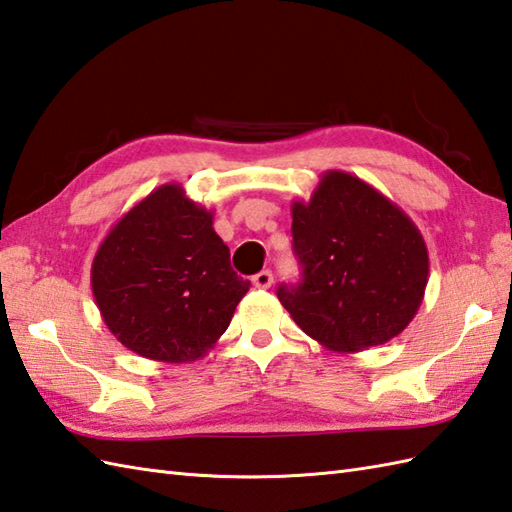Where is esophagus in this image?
<instances>
[{
	"instance_id": "34e87169",
	"label": "esophagus",
	"mask_w": 512,
	"mask_h": 512,
	"mask_svg": "<svg viewBox=\"0 0 512 512\" xmlns=\"http://www.w3.org/2000/svg\"><path fill=\"white\" fill-rule=\"evenodd\" d=\"M252 285H254L256 289H269L271 285H274V274H271L269 269L258 271V274L252 278Z\"/></svg>"
}]
</instances>
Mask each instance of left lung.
Returning a JSON list of instances; mask_svg holds the SVG:
<instances>
[{"label":"left lung","instance_id":"left-lung-1","mask_svg":"<svg viewBox=\"0 0 512 512\" xmlns=\"http://www.w3.org/2000/svg\"><path fill=\"white\" fill-rule=\"evenodd\" d=\"M298 285L278 300L302 331L335 352L390 342L414 320L429 256L414 221L366 181L328 170L309 201L291 206Z\"/></svg>","mask_w":512,"mask_h":512}]
</instances>
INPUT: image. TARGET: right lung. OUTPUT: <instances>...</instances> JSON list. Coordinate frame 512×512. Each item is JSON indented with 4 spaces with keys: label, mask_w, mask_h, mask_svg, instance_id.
I'll use <instances>...</instances> for the list:
<instances>
[{
    "label": "right lung",
    "mask_w": 512,
    "mask_h": 512,
    "mask_svg": "<svg viewBox=\"0 0 512 512\" xmlns=\"http://www.w3.org/2000/svg\"><path fill=\"white\" fill-rule=\"evenodd\" d=\"M92 291L122 346L153 361L186 363L219 342L249 280L230 267L212 212L179 184H164L100 243Z\"/></svg>",
    "instance_id": "add662e5"
}]
</instances>
